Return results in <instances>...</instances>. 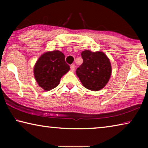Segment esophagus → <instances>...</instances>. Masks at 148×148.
I'll list each match as a JSON object with an SVG mask.
<instances>
[{"label":"esophagus","mask_w":148,"mask_h":148,"mask_svg":"<svg viewBox=\"0 0 148 148\" xmlns=\"http://www.w3.org/2000/svg\"><path fill=\"white\" fill-rule=\"evenodd\" d=\"M75 67H76V66H75L74 64H72L71 65V69L72 71H74V70H75Z\"/></svg>","instance_id":"esophagus-1"}]
</instances>
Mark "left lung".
<instances>
[{
  "instance_id": "left-lung-1",
  "label": "left lung",
  "mask_w": 148,
  "mask_h": 148,
  "mask_svg": "<svg viewBox=\"0 0 148 148\" xmlns=\"http://www.w3.org/2000/svg\"><path fill=\"white\" fill-rule=\"evenodd\" d=\"M84 61L76 70V74L86 88L99 91L106 86L112 73L109 59L103 52H82Z\"/></svg>"
}]
</instances>
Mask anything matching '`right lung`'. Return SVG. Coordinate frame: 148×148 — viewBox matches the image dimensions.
<instances>
[{"label":"right lung","instance_id":"1","mask_svg":"<svg viewBox=\"0 0 148 148\" xmlns=\"http://www.w3.org/2000/svg\"><path fill=\"white\" fill-rule=\"evenodd\" d=\"M64 59V55L62 52L55 50L42 55L35 64V79L39 86L45 91L56 87L61 77L70 70V66Z\"/></svg>","mask_w":148,"mask_h":148}]
</instances>
